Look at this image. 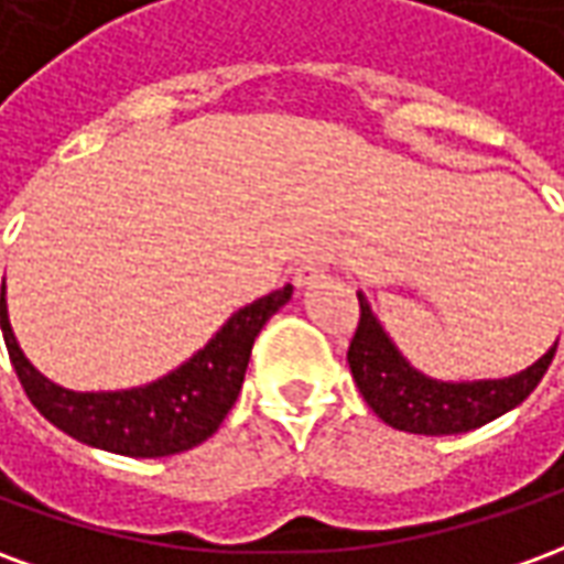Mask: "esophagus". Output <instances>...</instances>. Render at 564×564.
I'll list each match as a JSON object with an SVG mask.
<instances>
[{
	"mask_svg": "<svg viewBox=\"0 0 564 564\" xmlns=\"http://www.w3.org/2000/svg\"><path fill=\"white\" fill-rule=\"evenodd\" d=\"M326 271H329V259L319 257V253L305 257L299 262V269H295V286H307V283H314L317 278H323Z\"/></svg>",
	"mask_w": 564,
	"mask_h": 564,
	"instance_id": "obj_1",
	"label": "esophagus"
}]
</instances>
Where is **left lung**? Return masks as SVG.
<instances>
[{
    "label": "left lung",
    "mask_w": 564,
    "mask_h": 564,
    "mask_svg": "<svg viewBox=\"0 0 564 564\" xmlns=\"http://www.w3.org/2000/svg\"><path fill=\"white\" fill-rule=\"evenodd\" d=\"M359 295V323L347 347V362L368 408L399 432L411 435H459L468 429L508 414L525 402L541 383L556 356L553 344L532 368L505 380H474V383H444L420 375L404 362L395 344L380 329L366 295Z\"/></svg>",
    "instance_id": "8db88e82"
}]
</instances>
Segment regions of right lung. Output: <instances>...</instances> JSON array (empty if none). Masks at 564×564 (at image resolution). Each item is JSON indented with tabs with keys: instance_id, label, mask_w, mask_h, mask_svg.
Returning <instances> with one entry per match:
<instances>
[{
	"instance_id": "1",
	"label": "right lung",
	"mask_w": 564,
	"mask_h": 564,
	"mask_svg": "<svg viewBox=\"0 0 564 564\" xmlns=\"http://www.w3.org/2000/svg\"><path fill=\"white\" fill-rule=\"evenodd\" d=\"M290 295L293 286L286 283L253 305L241 307L205 344V350H198L177 371L123 392H72L42 378L14 341L6 286L0 293V326L20 387L44 420L90 447L135 459H156L198 447L220 429L241 392L257 335L269 317L290 302Z\"/></svg>"
}]
</instances>
